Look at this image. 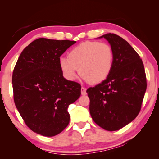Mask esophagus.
Listing matches in <instances>:
<instances>
[{
	"label": "esophagus",
	"mask_w": 159,
	"mask_h": 159,
	"mask_svg": "<svg viewBox=\"0 0 159 159\" xmlns=\"http://www.w3.org/2000/svg\"><path fill=\"white\" fill-rule=\"evenodd\" d=\"M87 93H86V88L84 87L81 88V95H85Z\"/></svg>",
	"instance_id": "esophagus-1"
}]
</instances>
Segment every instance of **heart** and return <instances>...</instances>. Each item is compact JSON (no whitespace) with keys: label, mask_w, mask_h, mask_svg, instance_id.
I'll return each instance as SVG.
<instances>
[{"label":"heart","mask_w":159,"mask_h":159,"mask_svg":"<svg viewBox=\"0 0 159 159\" xmlns=\"http://www.w3.org/2000/svg\"><path fill=\"white\" fill-rule=\"evenodd\" d=\"M114 53L110 45L98 41H86L68 54V59L60 60V69L67 79L74 80L78 69L83 79L97 84L105 80L111 71Z\"/></svg>","instance_id":"heart-1"}]
</instances>
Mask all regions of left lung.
<instances>
[{
  "mask_svg": "<svg viewBox=\"0 0 159 159\" xmlns=\"http://www.w3.org/2000/svg\"><path fill=\"white\" fill-rule=\"evenodd\" d=\"M104 38L114 53L111 71L101 83L86 90L90 113L94 121L104 130L124 127L140 111L147 89V78L142 59L128 43L114 34Z\"/></svg>",
  "mask_w": 159,
  "mask_h": 159,
  "instance_id": "1",
  "label": "left lung"
}]
</instances>
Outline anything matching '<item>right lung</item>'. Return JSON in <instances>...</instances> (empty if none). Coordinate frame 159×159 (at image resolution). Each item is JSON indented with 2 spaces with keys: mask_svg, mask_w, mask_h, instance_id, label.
Listing matches in <instances>:
<instances>
[{
  "mask_svg": "<svg viewBox=\"0 0 159 159\" xmlns=\"http://www.w3.org/2000/svg\"><path fill=\"white\" fill-rule=\"evenodd\" d=\"M75 43L38 39L24 49L13 70L15 106L26 125L43 136L65 129L69 105L80 96L81 86L64 79L60 66V56Z\"/></svg>",
  "mask_w": 159,
  "mask_h": 159,
  "instance_id": "obj_1",
  "label": "right lung"
}]
</instances>
